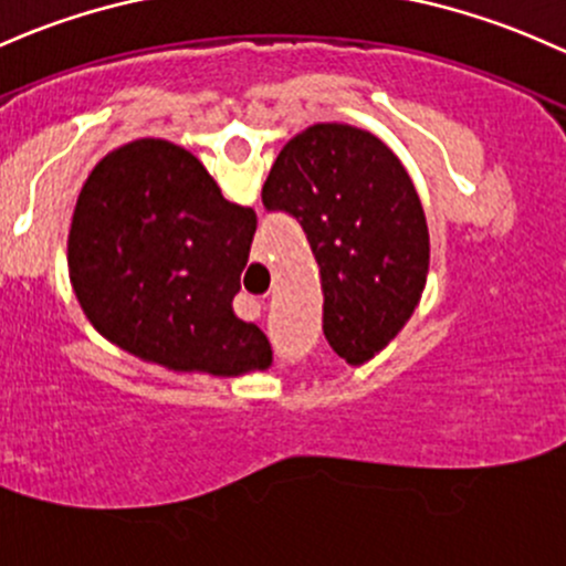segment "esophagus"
<instances>
[{
    "label": "esophagus",
    "instance_id": "34e87169",
    "mask_svg": "<svg viewBox=\"0 0 566 566\" xmlns=\"http://www.w3.org/2000/svg\"><path fill=\"white\" fill-rule=\"evenodd\" d=\"M261 307H264V300H259V296H248V294L237 296V313H240L242 318L248 321L259 318Z\"/></svg>",
    "mask_w": 566,
    "mask_h": 566
}]
</instances>
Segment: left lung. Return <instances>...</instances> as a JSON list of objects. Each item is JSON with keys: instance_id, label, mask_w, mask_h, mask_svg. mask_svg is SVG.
Wrapping results in <instances>:
<instances>
[{"instance_id": "obj_1", "label": "left lung", "mask_w": 566, "mask_h": 566, "mask_svg": "<svg viewBox=\"0 0 566 566\" xmlns=\"http://www.w3.org/2000/svg\"><path fill=\"white\" fill-rule=\"evenodd\" d=\"M261 202L305 229L334 354L354 367L380 354L429 272L427 216L402 161L369 132L315 124L283 145Z\"/></svg>"}]
</instances>
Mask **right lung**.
<instances>
[{
  "label": "right lung",
  "mask_w": 566,
  "mask_h": 566,
  "mask_svg": "<svg viewBox=\"0 0 566 566\" xmlns=\"http://www.w3.org/2000/svg\"><path fill=\"white\" fill-rule=\"evenodd\" d=\"M256 212L223 199L167 139L120 145L91 169L72 216L70 281L94 329L175 373L266 369L270 339L234 315Z\"/></svg>",
  "instance_id": "obj_1"
}]
</instances>
